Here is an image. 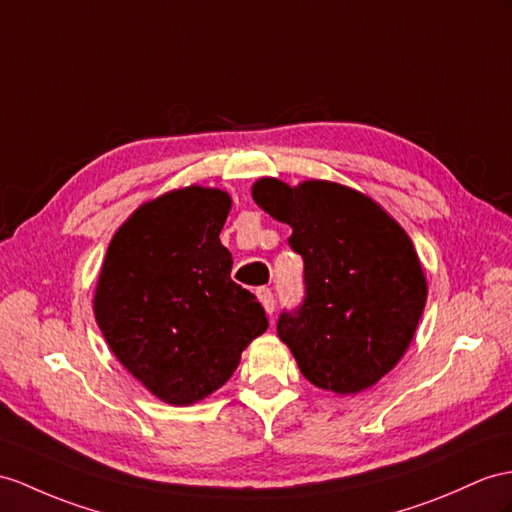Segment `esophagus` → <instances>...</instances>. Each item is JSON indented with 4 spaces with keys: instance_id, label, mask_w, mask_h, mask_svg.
I'll return each mask as SVG.
<instances>
[{
    "instance_id": "esophagus-1",
    "label": "esophagus",
    "mask_w": 512,
    "mask_h": 512,
    "mask_svg": "<svg viewBox=\"0 0 512 512\" xmlns=\"http://www.w3.org/2000/svg\"><path fill=\"white\" fill-rule=\"evenodd\" d=\"M256 295H258V299H260V304L265 306L267 315H271L273 310H276V299H273V293H271V289H267V286H260V289L256 291Z\"/></svg>"
}]
</instances>
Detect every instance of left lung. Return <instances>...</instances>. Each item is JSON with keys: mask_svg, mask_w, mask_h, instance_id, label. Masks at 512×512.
<instances>
[{"mask_svg": "<svg viewBox=\"0 0 512 512\" xmlns=\"http://www.w3.org/2000/svg\"><path fill=\"white\" fill-rule=\"evenodd\" d=\"M256 204L293 234L304 299L282 310L278 336L319 389L358 393L389 373L426 306V278L408 234L363 193L310 180L254 184Z\"/></svg>", "mask_w": 512, "mask_h": 512, "instance_id": "8db88e82", "label": "left lung"}]
</instances>
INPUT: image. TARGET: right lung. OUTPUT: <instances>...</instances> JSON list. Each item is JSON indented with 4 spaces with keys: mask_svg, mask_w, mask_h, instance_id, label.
<instances>
[{
    "mask_svg": "<svg viewBox=\"0 0 512 512\" xmlns=\"http://www.w3.org/2000/svg\"><path fill=\"white\" fill-rule=\"evenodd\" d=\"M230 204L202 186L154 199L112 236L99 273L95 319L112 354L173 406L217 391L269 326L254 293L230 278L219 241Z\"/></svg>",
    "mask_w": 512,
    "mask_h": 512,
    "instance_id": "right-lung-1",
    "label": "right lung"
}]
</instances>
